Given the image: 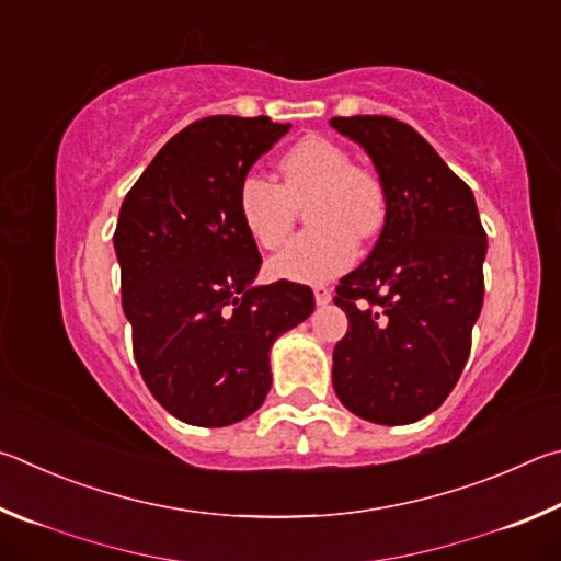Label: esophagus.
<instances>
[{
  "label": "esophagus",
  "instance_id": "34e87169",
  "mask_svg": "<svg viewBox=\"0 0 561 561\" xmlns=\"http://www.w3.org/2000/svg\"><path fill=\"white\" fill-rule=\"evenodd\" d=\"M314 299H317V307H327L331 301V291L327 287H314Z\"/></svg>",
  "mask_w": 561,
  "mask_h": 561
}]
</instances>
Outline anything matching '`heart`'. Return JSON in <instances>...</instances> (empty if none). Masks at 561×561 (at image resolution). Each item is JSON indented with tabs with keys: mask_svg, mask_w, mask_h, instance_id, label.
I'll return each mask as SVG.
<instances>
[{
	"mask_svg": "<svg viewBox=\"0 0 561 561\" xmlns=\"http://www.w3.org/2000/svg\"><path fill=\"white\" fill-rule=\"evenodd\" d=\"M279 185L260 173L242 178L237 207L264 250H277L291 232L294 205H307L311 230L299 234L272 260L282 279L321 284L354 262L360 237H371L386 222V190L371 170L351 165L334 140L309 136L279 158Z\"/></svg>",
	"mask_w": 561,
	"mask_h": 561,
	"instance_id": "obj_1",
	"label": "heart"
}]
</instances>
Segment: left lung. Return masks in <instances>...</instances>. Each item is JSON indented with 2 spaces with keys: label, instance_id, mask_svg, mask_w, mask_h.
<instances>
[{
  "label": "left lung",
  "instance_id": "8db88e82",
  "mask_svg": "<svg viewBox=\"0 0 561 561\" xmlns=\"http://www.w3.org/2000/svg\"><path fill=\"white\" fill-rule=\"evenodd\" d=\"M331 128L366 150L386 190L378 242L334 297L348 317L334 391L364 421L415 423L448 398L470 356L488 234L472 190L411 126L351 116Z\"/></svg>",
  "mask_w": 561,
  "mask_h": 561
}]
</instances>
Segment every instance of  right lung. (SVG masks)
Listing matches in <instances>:
<instances>
[{
    "label": "right lung",
    "mask_w": 561,
    "mask_h": 561,
    "mask_svg": "<svg viewBox=\"0 0 561 561\" xmlns=\"http://www.w3.org/2000/svg\"><path fill=\"white\" fill-rule=\"evenodd\" d=\"M289 123L210 116L168 140L121 205L113 247L146 386L170 415L222 428L272 386L270 351L314 311L304 284H254L262 257L237 193Z\"/></svg>",
    "instance_id": "obj_1"
}]
</instances>
